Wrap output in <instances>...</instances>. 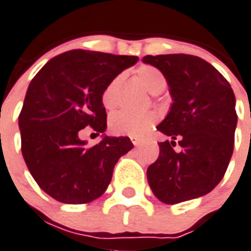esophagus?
Returning <instances> with one entry per match:
<instances>
[{
  "label": "esophagus",
  "mask_w": 251,
  "mask_h": 251,
  "mask_svg": "<svg viewBox=\"0 0 251 251\" xmlns=\"http://www.w3.org/2000/svg\"><path fill=\"white\" fill-rule=\"evenodd\" d=\"M130 139H131V142H133L134 146H139L142 143V139L141 138L138 137H130Z\"/></svg>",
  "instance_id": "esophagus-1"
}]
</instances>
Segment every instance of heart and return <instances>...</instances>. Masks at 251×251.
Wrapping results in <instances>:
<instances>
[{
  "label": "heart",
  "instance_id": "b5f03b06",
  "mask_svg": "<svg viewBox=\"0 0 251 251\" xmlns=\"http://www.w3.org/2000/svg\"><path fill=\"white\" fill-rule=\"evenodd\" d=\"M135 76L146 90L153 95L163 92L167 87V78L163 73L151 65H141L135 70ZM124 78L117 75L104 86L100 95L101 105L106 110L116 109L121 102V91ZM159 114L153 110L143 113L117 112L109 118V129L116 135L142 137L157 121Z\"/></svg>",
  "mask_w": 251,
  "mask_h": 251
}]
</instances>
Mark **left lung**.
<instances>
[{"mask_svg": "<svg viewBox=\"0 0 251 251\" xmlns=\"http://www.w3.org/2000/svg\"><path fill=\"white\" fill-rule=\"evenodd\" d=\"M143 62L164 74L173 100L156 127L173 141L159 143V157L147 169L150 187L165 204L206 195L222 181L233 153V90L212 65L197 56H146ZM176 140L181 151L173 149Z\"/></svg>", "mask_w": 251, "mask_h": 251, "instance_id": "obj_1", "label": "left lung"}]
</instances>
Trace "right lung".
Listing matches in <instances>:
<instances>
[{
	"instance_id": "add662e5",
	"label": "right lung",
	"mask_w": 251,
	"mask_h": 251,
	"mask_svg": "<svg viewBox=\"0 0 251 251\" xmlns=\"http://www.w3.org/2000/svg\"><path fill=\"white\" fill-rule=\"evenodd\" d=\"M137 61L74 49L53 57L31 80L19 114L22 153L37 185L58 202L82 204L101 197L118 159L133 149L127 137L103 134L88 148L79 135L88 126L105 131L102 88Z\"/></svg>"
}]
</instances>
